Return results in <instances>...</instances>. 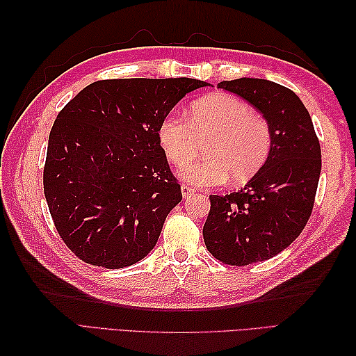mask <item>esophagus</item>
Instances as JSON below:
<instances>
[{"mask_svg":"<svg viewBox=\"0 0 356 356\" xmlns=\"http://www.w3.org/2000/svg\"><path fill=\"white\" fill-rule=\"evenodd\" d=\"M180 190H182V197H184V199L191 197V195L195 193L194 188L188 186V185H182V186H180Z\"/></svg>","mask_w":356,"mask_h":356,"instance_id":"obj_1","label":"esophagus"}]
</instances>
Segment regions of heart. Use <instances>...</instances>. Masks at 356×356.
<instances>
[{
    "label": "heart",
    "instance_id": "heart-1",
    "mask_svg": "<svg viewBox=\"0 0 356 356\" xmlns=\"http://www.w3.org/2000/svg\"><path fill=\"white\" fill-rule=\"evenodd\" d=\"M205 159L186 162L198 152ZM159 142L171 163L187 165L177 176L197 188L245 184L266 162L270 151V130L266 120L236 96L217 93L193 104L188 119L170 113L159 125Z\"/></svg>",
    "mask_w": 356,
    "mask_h": 356
}]
</instances>
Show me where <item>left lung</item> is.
Instances as JSON below:
<instances>
[{
  "instance_id": "1",
  "label": "left lung",
  "mask_w": 356,
  "mask_h": 356,
  "mask_svg": "<svg viewBox=\"0 0 356 356\" xmlns=\"http://www.w3.org/2000/svg\"><path fill=\"white\" fill-rule=\"evenodd\" d=\"M259 110L270 130V151L241 190L209 195L203 240L232 266L269 260L300 236L311 217L321 172V149L311 115L292 90L268 79L218 82Z\"/></svg>"
}]
</instances>
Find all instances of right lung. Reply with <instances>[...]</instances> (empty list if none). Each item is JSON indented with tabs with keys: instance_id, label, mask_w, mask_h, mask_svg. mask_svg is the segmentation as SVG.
Returning a JSON list of instances; mask_svg holds the SVG:
<instances>
[{
	"instance_id": "add662e5",
	"label": "right lung",
	"mask_w": 356,
	"mask_h": 356,
	"mask_svg": "<svg viewBox=\"0 0 356 356\" xmlns=\"http://www.w3.org/2000/svg\"><path fill=\"white\" fill-rule=\"evenodd\" d=\"M191 78L97 81L59 111L49 136L44 194L59 236L93 266L127 268L149 254L182 191L159 125Z\"/></svg>"
}]
</instances>
